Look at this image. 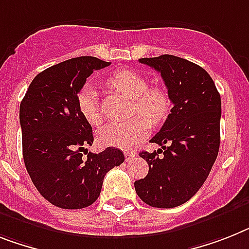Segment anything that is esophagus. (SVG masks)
Wrapping results in <instances>:
<instances>
[{"label": "esophagus", "instance_id": "34e87169", "mask_svg": "<svg viewBox=\"0 0 249 249\" xmlns=\"http://www.w3.org/2000/svg\"><path fill=\"white\" fill-rule=\"evenodd\" d=\"M135 155H136V153H135V151H131V150H126V151H124V158H126V161H129V160L132 159V158H135Z\"/></svg>", "mask_w": 249, "mask_h": 249}]
</instances>
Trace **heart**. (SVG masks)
Segmentation results:
<instances>
[{"mask_svg": "<svg viewBox=\"0 0 249 249\" xmlns=\"http://www.w3.org/2000/svg\"><path fill=\"white\" fill-rule=\"evenodd\" d=\"M113 90L132 99V114L127 122L109 123L99 129L98 140L106 146L118 149H132L139 141L146 137L150 123L159 124L165 120L170 110V98L164 86H147L146 79L133 70H120L107 80ZM77 108L86 122L98 126L102 114L98 104L96 91L86 85L77 94Z\"/></svg>", "mask_w": 249, "mask_h": 249, "instance_id": "b5f03b06", "label": "heart"}]
</instances>
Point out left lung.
Masks as SVG:
<instances>
[{
  "mask_svg": "<svg viewBox=\"0 0 249 249\" xmlns=\"http://www.w3.org/2000/svg\"><path fill=\"white\" fill-rule=\"evenodd\" d=\"M139 61L160 72L173 108L159 132L150 140L161 149L140 153L149 164V173L135 182V190L150 206L170 209L197 194L216 160L220 146V94L210 75L187 59L163 54Z\"/></svg>",
  "mask_w": 249,
  "mask_h": 249,
  "instance_id": "obj_1",
  "label": "left lung"
}]
</instances>
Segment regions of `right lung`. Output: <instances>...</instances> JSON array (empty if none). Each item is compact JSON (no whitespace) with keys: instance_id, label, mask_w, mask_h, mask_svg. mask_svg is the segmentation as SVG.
<instances>
[{"instance_id":"right-lung-1","label":"right lung","mask_w":249,"mask_h":249,"mask_svg":"<svg viewBox=\"0 0 249 249\" xmlns=\"http://www.w3.org/2000/svg\"><path fill=\"white\" fill-rule=\"evenodd\" d=\"M109 65L84 55L52 66L34 77L20 104L25 168L39 194L61 209L76 210L95 202L106 174L124 161L116 147L88 153L92 128L77 108L86 79Z\"/></svg>"}]
</instances>
